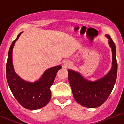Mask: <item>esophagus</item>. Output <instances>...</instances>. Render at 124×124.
Returning a JSON list of instances; mask_svg holds the SVG:
<instances>
[{"mask_svg": "<svg viewBox=\"0 0 124 124\" xmlns=\"http://www.w3.org/2000/svg\"><path fill=\"white\" fill-rule=\"evenodd\" d=\"M71 66V64L70 63V62H66L64 63V67L65 68H69Z\"/></svg>", "mask_w": 124, "mask_h": 124, "instance_id": "esophagus-1", "label": "esophagus"}]
</instances>
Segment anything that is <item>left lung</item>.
Here are the masks:
<instances>
[{
  "label": "left lung",
  "instance_id": "obj_1",
  "mask_svg": "<svg viewBox=\"0 0 124 124\" xmlns=\"http://www.w3.org/2000/svg\"><path fill=\"white\" fill-rule=\"evenodd\" d=\"M109 46L112 50V67L105 76L94 81L84 78L79 72L68 70V81L76 101L84 107L95 108L101 106L110 94L117 79V63L116 46L109 35Z\"/></svg>",
  "mask_w": 124,
  "mask_h": 124
}]
</instances>
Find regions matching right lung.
Wrapping results in <instances>:
<instances>
[{
  "label": "right lung",
  "instance_id": "right-lung-1",
  "mask_svg": "<svg viewBox=\"0 0 124 124\" xmlns=\"http://www.w3.org/2000/svg\"><path fill=\"white\" fill-rule=\"evenodd\" d=\"M10 47L6 64V78L11 91L17 101L23 107L30 110H37L44 107L50 102L51 96L50 87L61 66L50 68L44 72L39 79L34 82L27 81L15 73L12 62V51L15 41Z\"/></svg>",
  "mask_w": 124,
  "mask_h": 124
}]
</instances>
